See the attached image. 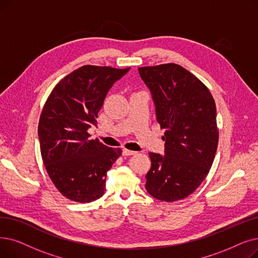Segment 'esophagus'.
Returning a JSON list of instances; mask_svg holds the SVG:
<instances>
[{
  "label": "esophagus",
  "instance_id": "esophagus-1",
  "mask_svg": "<svg viewBox=\"0 0 258 258\" xmlns=\"http://www.w3.org/2000/svg\"><path fill=\"white\" fill-rule=\"evenodd\" d=\"M136 154V152H134V151H131V150H126V149H124L122 151V155L123 156H132V155H135Z\"/></svg>",
  "mask_w": 258,
  "mask_h": 258
}]
</instances>
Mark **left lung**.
<instances>
[{"instance_id":"1","label":"left lung","mask_w":258,"mask_h":258,"mask_svg":"<svg viewBox=\"0 0 258 258\" xmlns=\"http://www.w3.org/2000/svg\"><path fill=\"white\" fill-rule=\"evenodd\" d=\"M156 105L164 156L150 153L145 188L173 203L191 195L208 176L218 145L216 105L209 88L175 63L138 69Z\"/></svg>"}]
</instances>
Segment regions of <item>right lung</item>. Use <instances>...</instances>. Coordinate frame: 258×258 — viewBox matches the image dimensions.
Masks as SVG:
<instances>
[{
  "label": "right lung",
  "mask_w": 258,
  "mask_h": 258,
  "mask_svg": "<svg viewBox=\"0 0 258 258\" xmlns=\"http://www.w3.org/2000/svg\"><path fill=\"white\" fill-rule=\"evenodd\" d=\"M130 71L84 65L53 87L39 120L43 163L58 191L76 203H92L105 193L106 173L121 156L91 139L109 88Z\"/></svg>",
  "instance_id": "1"
}]
</instances>
